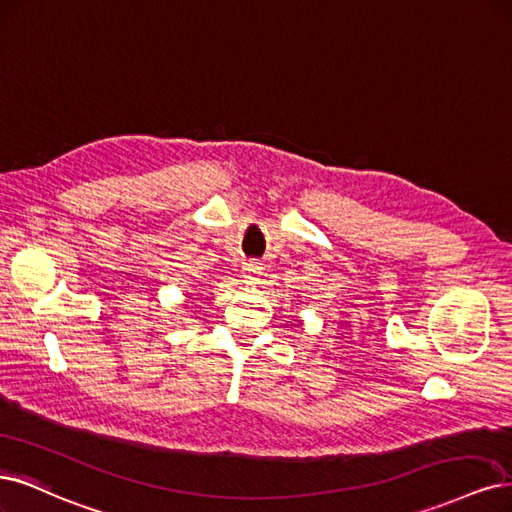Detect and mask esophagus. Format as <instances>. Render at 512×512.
<instances>
[{"label":"esophagus","instance_id":"obj_1","mask_svg":"<svg viewBox=\"0 0 512 512\" xmlns=\"http://www.w3.org/2000/svg\"><path fill=\"white\" fill-rule=\"evenodd\" d=\"M262 275V264L258 262V260H248V262H243V277H245V281H258V277Z\"/></svg>","mask_w":512,"mask_h":512}]
</instances>
